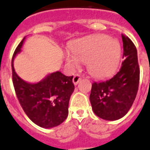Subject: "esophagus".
<instances>
[{"mask_svg": "<svg viewBox=\"0 0 150 150\" xmlns=\"http://www.w3.org/2000/svg\"><path fill=\"white\" fill-rule=\"evenodd\" d=\"M80 80H81L80 75H79V74H76V75H74L73 79H72V82H73L74 85H77V84L79 83V82Z\"/></svg>", "mask_w": 150, "mask_h": 150, "instance_id": "34e87169", "label": "esophagus"}]
</instances>
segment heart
<instances>
[{"label":"heart","mask_w":150,"mask_h":150,"mask_svg":"<svg viewBox=\"0 0 150 150\" xmlns=\"http://www.w3.org/2000/svg\"><path fill=\"white\" fill-rule=\"evenodd\" d=\"M65 53L66 63L72 68L86 61L90 74L97 79L109 77L116 71L121 57L119 41L103 34L79 39Z\"/></svg>","instance_id":"b5f03b06"}]
</instances>
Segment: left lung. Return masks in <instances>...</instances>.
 <instances>
[{
    "instance_id": "1",
    "label": "left lung",
    "mask_w": 150,
    "mask_h": 150,
    "mask_svg": "<svg viewBox=\"0 0 150 150\" xmlns=\"http://www.w3.org/2000/svg\"><path fill=\"white\" fill-rule=\"evenodd\" d=\"M123 58L120 70L107 80L92 83L90 101L95 115L107 121L120 119L128 113L137 95L140 77L136 47L122 35Z\"/></svg>"
}]
</instances>
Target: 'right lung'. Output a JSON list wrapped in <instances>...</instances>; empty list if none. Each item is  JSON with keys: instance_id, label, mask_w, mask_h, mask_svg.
<instances>
[{"instance_id": "add662e5", "label": "right lung", "mask_w": 150, "mask_h": 150, "mask_svg": "<svg viewBox=\"0 0 150 150\" xmlns=\"http://www.w3.org/2000/svg\"><path fill=\"white\" fill-rule=\"evenodd\" d=\"M24 40L25 37L19 44L12 59L13 83L16 96L25 114L35 125L53 128L64 122L68 115L70 98L75 90L73 76L55 71L35 83L23 80L15 71L13 62L21 52Z\"/></svg>"}]
</instances>
